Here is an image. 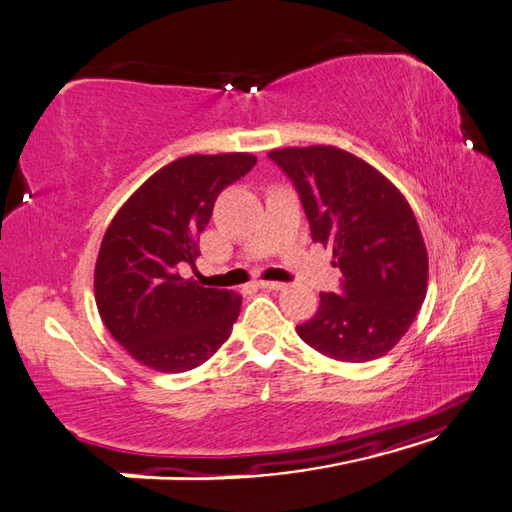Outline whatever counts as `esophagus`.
<instances>
[{"label": "esophagus", "instance_id": "1", "mask_svg": "<svg viewBox=\"0 0 512 512\" xmlns=\"http://www.w3.org/2000/svg\"><path fill=\"white\" fill-rule=\"evenodd\" d=\"M257 286L264 288V290H279V288H284L282 282H264V279H262V282H257Z\"/></svg>", "mask_w": 512, "mask_h": 512}]
</instances>
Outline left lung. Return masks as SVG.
Returning <instances> with one entry per match:
<instances>
[{"instance_id": "8db88e82", "label": "left lung", "mask_w": 512, "mask_h": 512, "mask_svg": "<svg viewBox=\"0 0 512 512\" xmlns=\"http://www.w3.org/2000/svg\"><path fill=\"white\" fill-rule=\"evenodd\" d=\"M268 157L293 182L313 242L333 248L342 270L337 293L319 295L297 335L339 362L386 355L426 297L428 255L413 210L379 170L342 148H279Z\"/></svg>"}]
</instances>
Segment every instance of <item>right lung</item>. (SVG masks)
Instances as JSON below:
<instances>
[{
  "instance_id": "right-lung-1",
  "label": "right lung",
  "mask_w": 512,
  "mask_h": 512,
  "mask_svg": "<svg viewBox=\"0 0 512 512\" xmlns=\"http://www.w3.org/2000/svg\"><path fill=\"white\" fill-rule=\"evenodd\" d=\"M255 164L248 153L182 157L148 177L110 222L95 264V302L108 333L139 364L184 373L230 337L242 297L179 270L195 268L219 193Z\"/></svg>"
}]
</instances>
